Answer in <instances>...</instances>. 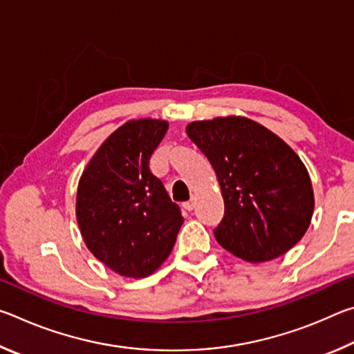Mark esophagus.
<instances>
[{
    "label": "esophagus",
    "mask_w": 354,
    "mask_h": 354,
    "mask_svg": "<svg viewBox=\"0 0 354 354\" xmlns=\"http://www.w3.org/2000/svg\"><path fill=\"white\" fill-rule=\"evenodd\" d=\"M183 207L185 209V211H192V209H194V198H190L189 201L183 203Z\"/></svg>",
    "instance_id": "esophagus-1"
}]
</instances>
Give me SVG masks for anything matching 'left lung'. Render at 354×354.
I'll return each instance as SVG.
<instances>
[{
	"label": "left lung",
	"instance_id": "8db88e82",
	"mask_svg": "<svg viewBox=\"0 0 354 354\" xmlns=\"http://www.w3.org/2000/svg\"><path fill=\"white\" fill-rule=\"evenodd\" d=\"M189 139L217 175L225 217L217 242L247 262L277 259L299 242L314 214V190L298 154L247 117L192 122Z\"/></svg>",
	"mask_w": 354,
	"mask_h": 354
}]
</instances>
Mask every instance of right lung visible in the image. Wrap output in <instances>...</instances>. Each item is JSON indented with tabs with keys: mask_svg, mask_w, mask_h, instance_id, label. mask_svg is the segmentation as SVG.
Segmentation results:
<instances>
[{
	"mask_svg": "<svg viewBox=\"0 0 354 354\" xmlns=\"http://www.w3.org/2000/svg\"><path fill=\"white\" fill-rule=\"evenodd\" d=\"M167 129L165 120H129L101 143L77 184L76 220L86 247L122 277L158 270L184 221L149 170Z\"/></svg>",
	"mask_w": 354,
	"mask_h": 354,
	"instance_id": "add662e5",
	"label": "right lung"
}]
</instances>
